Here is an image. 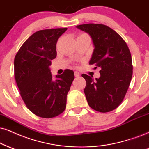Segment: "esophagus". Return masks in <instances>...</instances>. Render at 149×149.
<instances>
[{
	"mask_svg": "<svg viewBox=\"0 0 149 149\" xmlns=\"http://www.w3.org/2000/svg\"><path fill=\"white\" fill-rule=\"evenodd\" d=\"M79 75H80L79 73L77 71L74 72V76L76 77H79Z\"/></svg>",
	"mask_w": 149,
	"mask_h": 149,
	"instance_id": "esophagus-1",
	"label": "esophagus"
}]
</instances>
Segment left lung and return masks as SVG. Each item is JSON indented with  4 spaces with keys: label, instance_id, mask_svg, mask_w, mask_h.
Wrapping results in <instances>:
<instances>
[{
    "label": "left lung",
    "instance_id": "left-lung-1",
    "mask_svg": "<svg viewBox=\"0 0 149 149\" xmlns=\"http://www.w3.org/2000/svg\"><path fill=\"white\" fill-rule=\"evenodd\" d=\"M88 33L94 51L90 65L100 68V77L95 80L88 74L84 89L90 107L100 113L113 111L122 102L133 75L131 54L127 44L119 34L103 24L77 25Z\"/></svg>",
    "mask_w": 149,
    "mask_h": 149
}]
</instances>
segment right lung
Returning a JSON list of instances; mask_svg holds the SVG:
<instances>
[{"instance_id":"add662e5","label":"right lung","mask_w":149,"mask_h":149,"mask_svg":"<svg viewBox=\"0 0 149 149\" xmlns=\"http://www.w3.org/2000/svg\"><path fill=\"white\" fill-rule=\"evenodd\" d=\"M67 28L39 30L25 41L14 58V77L24 103L40 117L52 118L65 111L67 94L74 79L65 70L52 79L49 66L56 58V45Z\"/></svg>"}]
</instances>
